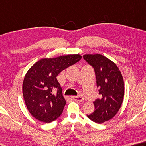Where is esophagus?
Instances as JSON below:
<instances>
[{"mask_svg":"<svg viewBox=\"0 0 146 146\" xmlns=\"http://www.w3.org/2000/svg\"><path fill=\"white\" fill-rule=\"evenodd\" d=\"M71 98H72L73 100H75L76 102H84V97H82L81 96H70Z\"/></svg>","mask_w":146,"mask_h":146,"instance_id":"esophagus-1","label":"esophagus"}]
</instances>
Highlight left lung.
<instances>
[{
	"label": "left lung",
	"instance_id": "1",
	"mask_svg": "<svg viewBox=\"0 0 146 146\" xmlns=\"http://www.w3.org/2000/svg\"><path fill=\"white\" fill-rule=\"evenodd\" d=\"M84 59L94 68L100 98L94 102V112L87 115L102 124L117 114L123 103L124 84L120 70L114 62L101 54H86Z\"/></svg>",
	"mask_w": 146,
	"mask_h": 146
}]
</instances>
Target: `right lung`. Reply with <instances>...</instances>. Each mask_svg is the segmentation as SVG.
Here are the masks:
<instances>
[{"mask_svg": "<svg viewBox=\"0 0 146 146\" xmlns=\"http://www.w3.org/2000/svg\"><path fill=\"white\" fill-rule=\"evenodd\" d=\"M82 59L79 54L44 58L33 65L23 79L22 92L27 108L34 118L50 123L62 113L66 101L57 76ZM58 89L57 94L53 90Z\"/></svg>", "mask_w": 146, "mask_h": 146, "instance_id": "obj_1", "label": "right lung"}]
</instances>
